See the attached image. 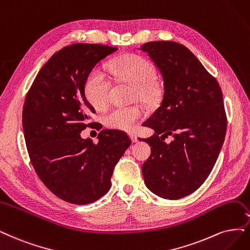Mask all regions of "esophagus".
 <instances>
[{
	"label": "esophagus",
	"instance_id": "esophagus-1",
	"mask_svg": "<svg viewBox=\"0 0 250 250\" xmlns=\"http://www.w3.org/2000/svg\"><path fill=\"white\" fill-rule=\"evenodd\" d=\"M130 137H131V140L135 143V142H138V137L134 134H130Z\"/></svg>",
	"mask_w": 250,
	"mask_h": 250
}]
</instances>
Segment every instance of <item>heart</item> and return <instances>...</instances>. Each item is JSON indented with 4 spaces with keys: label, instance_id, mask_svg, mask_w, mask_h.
<instances>
[{
    "label": "heart",
    "instance_id": "obj_1",
    "mask_svg": "<svg viewBox=\"0 0 250 250\" xmlns=\"http://www.w3.org/2000/svg\"><path fill=\"white\" fill-rule=\"evenodd\" d=\"M116 81L133 85L132 96L148 106H154L163 96L162 82L154 77L153 63L141 55L128 53L111 61L107 67ZM111 83L100 68L92 69L83 84L85 99L96 109L107 106ZM143 117V109L139 105L116 107L104 116V124L113 130L132 132Z\"/></svg>",
    "mask_w": 250,
    "mask_h": 250
}]
</instances>
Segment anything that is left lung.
Segmentation results:
<instances>
[{
	"mask_svg": "<svg viewBox=\"0 0 250 250\" xmlns=\"http://www.w3.org/2000/svg\"><path fill=\"white\" fill-rule=\"evenodd\" d=\"M140 49L164 81L161 105L143 124L155 131L140 139L152 149L142 166L144 182L155 195L177 200L197 190L216 163L228 123L223 91L184 45L153 41ZM169 136L171 142L165 143Z\"/></svg>",
	"mask_w": 250,
	"mask_h": 250,
	"instance_id": "left-lung-1",
	"label": "left lung"
}]
</instances>
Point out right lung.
<instances>
[{"mask_svg": "<svg viewBox=\"0 0 250 250\" xmlns=\"http://www.w3.org/2000/svg\"><path fill=\"white\" fill-rule=\"evenodd\" d=\"M116 47L76 43L55 52L25 96L22 128L33 167L58 198L86 205L111 187L115 165L132 141L123 131L103 130L99 142L82 139L96 111L85 99L87 74Z\"/></svg>", "mask_w": 250, "mask_h": 250, "instance_id": "1", "label": "right lung"}]
</instances>
